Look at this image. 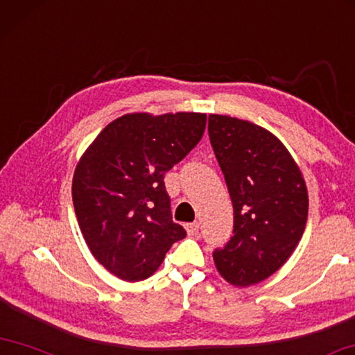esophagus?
Segmentation results:
<instances>
[{
    "label": "esophagus",
    "instance_id": "34e87169",
    "mask_svg": "<svg viewBox=\"0 0 355 355\" xmlns=\"http://www.w3.org/2000/svg\"><path fill=\"white\" fill-rule=\"evenodd\" d=\"M184 229H187L189 237H194V235H198V232H199V224L198 223H188V224H184Z\"/></svg>",
    "mask_w": 355,
    "mask_h": 355
}]
</instances>
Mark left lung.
Masks as SVG:
<instances>
[{
  "label": "left lung",
  "instance_id": "8db88e82",
  "mask_svg": "<svg viewBox=\"0 0 355 355\" xmlns=\"http://www.w3.org/2000/svg\"><path fill=\"white\" fill-rule=\"evenodd\" d=\"M208 136L234 207V235L213 259L227 283H261L288 261L306 226L308 191L283 142L254 123L208 116Z\"/></svg>",
  "mask_w": 355,
  "mask_h": 355
}]
</instances>
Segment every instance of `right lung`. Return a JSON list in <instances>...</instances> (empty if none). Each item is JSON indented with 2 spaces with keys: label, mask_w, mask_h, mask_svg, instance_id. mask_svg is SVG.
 I'll return each instance as SVG.
<instances>
[{
  "label": "right lung",
  "mask_w": 355,
  "mask_h": 355,
  "mask_svg": "<svg viewBox=\"0 0 355 355\" xmlns=\"http://www.w3.org/2000/svg\"><path fill=\"white\" fill-rule=\"evenodd\" d=\"M196 112L126 114L109 123L77 162L72 200L94 259L125 281L151 277L187 230L172 221L166 172L204 136Z\"/></svg>",
  "instance_id": "right-lung-1"
}]
</instances>
